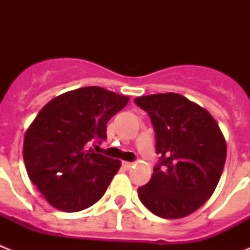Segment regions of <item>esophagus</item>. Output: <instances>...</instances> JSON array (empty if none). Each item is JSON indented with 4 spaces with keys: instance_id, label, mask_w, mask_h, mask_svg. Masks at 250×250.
Wrapping results in <instances>:
<instances>
[{
    "instance_id": "obj_1",
    "label": "esophagus",
    "mask_w": 250,
    "mask_h": 250,
    "mask_svg": "<svg viewBox=\"0 0 250 250\" xmlns=\"http://www.w3.org/2000/svg\"><path fill=\"white\" fill-rule=\"evenodd\" d=\"M132 165H134V163H130V161H123V167H125V169H130Z\"/></svg>"
}]
</instances>
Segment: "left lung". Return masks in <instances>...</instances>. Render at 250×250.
<instances>
[{
	"label": "left lung",
	"mask_w": 250,
	"mask_h": 250,
	"mask_svg": "<svg viewBox=\"0 0 250 250\" xmlns=\"http://www.w3.org/2000/svg\"><path fill=\"white\" fill-rule=\"evenodd\" d=\"M155 131L158 164L141 203L164 219H179L199 209L219 183L227 158L224 136L202 106L174 92L136 98Z\"/></svg>",
	"instance_id": "obj_1"
}]
</instances>
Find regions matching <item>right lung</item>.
<instances>
[{
  "label": "right lung",
  "instance_id": "obj_1",
  "mask_svg": "<svg viewBox=\"0 0 250 250\" xmlns=\"http://www.w3.org/2000/svg\"><path fill=\"white\" fill-rule=\"evenodd\" d=\"M127 101L87 86L60 95L39 112L26 131L23 160L31 182L52 207L80 211L105 194L120 161L87 150L86 144L106 140V124Z\"/></svg>",
  "mask_w": 250,
  "mask_h": 250
}]
</instances>
